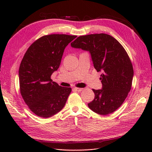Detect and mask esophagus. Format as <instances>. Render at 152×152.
Masks as SVG:
<instances>
[{"label":"esophagus","mask_w":152,"mask_h":152,"mask_svg":"<svg viewBox=\"0 0 152 152\" xmlns=\"http://www.w3.org/2000/svg\"><path fill=\"white\" fill-rule=\"evenodd\" d=\"M73 89H74V90L77 91V92H80V91L83 90V89H82V88H79V87H74Z\"/></svg>","instance_id":"34e87169"}]
</instances>
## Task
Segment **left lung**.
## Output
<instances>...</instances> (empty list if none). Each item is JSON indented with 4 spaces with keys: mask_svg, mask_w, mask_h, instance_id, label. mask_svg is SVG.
I'll list each match as a JSON object with an SVG mask.
<instances>
[{
    "mask_svg": "<svg viewBox=\"0 0 152 152\" xmlns=\"http://www.w3.org/2000/svg\"><path fill=\"white\" fill-rule=\"evenodd\" d=\"M71 46L89 51L95 69L102 72L103 89H93L95 97L88 103L89 108L102 115L113 113L124 103L132 87L134 70L126 50L117 40L105 34L79 36Z\"/></svg>",
    "mask_w": 152,
    "mask_h": 152,
    "instance_id": "8db88e82",
    "label": "left lung"
}]
</instances>
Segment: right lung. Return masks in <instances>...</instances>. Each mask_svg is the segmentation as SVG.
<instances>
[{
	"mask_svg": "<svg viewBox=\"0 0 152 152\" xmlns=\"http://www.w3.org/2000/svg\"><path fill=\"white\" fill-rule=\"evenodd\" d=\"M76 35L50 34L31 44L19 68L20 90L23 99L37 115L48 118L61 111L71 87L59 86L50 76L60 65L66 45Z\"/></svg>",
	"mask_w": 152,
	"mask_h": 152,
	"instance_id": "1",
	"label": "right lung"
}]
</instances>
